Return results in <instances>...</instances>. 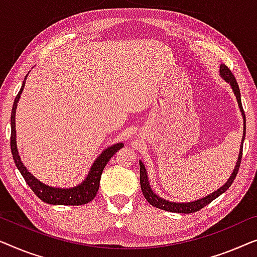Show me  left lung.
Wrapping results in <instances>:
<instances>
[{
  "label": "left lung",
  "mask_w": 257,
  "mask_h": 257,
  "mask_svg": "<svg viewBox=\"0 0 257 257\" xmlns=\"http://www.w3.org/2000/svg\"><path fill=\"white\" fill-rule=\"evenodd\" d=\"M220 77H221L223 80L226 82H228L232 87L234 95L236 96V101L238 104V108H240L241 115L243 117V136H242L241 140V146H240V151H238V157L235 164V168H234L232 175L228 178V180L223 184L221 187H219L218 190H215L214 192H212L208 196H206L204 198H200V199H197L194 201H190V202H175V201H169L164 199L156 194L151 189L150 183H149V178H148V172L144 164L142 163V161H140V182H141V189H142L143 196L146 199L148 200L149 204H151L155 207L164 209V211H169V212H175V213H193L199 211V209L204 208L206 205H208L209 202L216 199L219 196H221L223 192H226L227 190L229 189L230 185H232L234 179L238 172V168H240V163H241V158H242V148H243V141H244V136H245V116H244V111L243 108H242V103H241V93H240V88H238V85L235 80V77H234L232 72L228 67L226 66L225 64L220 65Z\"/></svg>",
  "instance_id": "1"
}]
</instances>
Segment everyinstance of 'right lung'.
I'll list each match as a JSON object with an SVG mask.
<instances>
[{
  "label": "right lung",
  "instance_id": "obj_1",
  "mask_svg": "<svg viewBox=\"0 0 257 257\" xmlns=\"http://www.w3.org/2000/svg\"><path fill=\"white\" fill-rule=\"evenodd\" d=\"M28 77V74H27ZM27 77L24 78L23 84L20 89L19 94H17L15 101H14V106L12 110V117H10V125H12V136H10V148H12V154L14 162L17 166V169L20 170L21 175L23 176L25 182L30 189L34 191V193L37 196L39 199H42L46 204L51 205H84L87 202L92 201L94 197L96 196L97 190L100 186V178L102 175V171L104 166L107 165L108 161L114 156L115 153H117L118 150L123 147V143H116L113 146L108 147L107 149H104L101 153L94 163L92 164L91 169L86 176V178L82 180L80 184H78L77 186L73 187H53L49 186L44 184L41 180H38L34 175H31L28 171V169L25 168L23 162L21 160V156L19 154V149L16 146V123H15V116H16V108L17 103H19L21 94L23 92L25 80Z\"/></svg>",
  "mask_w": 257,
  "mask_h": 257
}]
</instances>
